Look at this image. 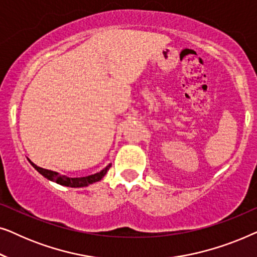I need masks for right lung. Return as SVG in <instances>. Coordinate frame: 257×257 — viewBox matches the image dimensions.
<instances>
[{
	"label": "right lung",
	"mask_w": 257,
	"mask_h": 257,
	"mask_svg": "<svg viewBox=\"0 0 257 257\" xmlns=\"http://www.w3.org/2000/svg\"><path fill=\"white\" fill-rule=\"evenodd\" d=\"M29 163L31 164V166H33L35 170L38 172V173L43 175L44 178H47L48 180L56 182V184H58V185L66 186V187H72V188L86 187V186L92 185V184H94V182L100 181L101 179L105 177V174L107 173V171L110 170V167H111V164H108L106 167L103 168L100 172H98V173L87 175V177H82V178H70V177H68V175L59 174L58 172L45 170V168L38 167L37 165H35L31 160H29Z\"/></svg>",
	"instance_id": "obj_1"
}]
</instances>
